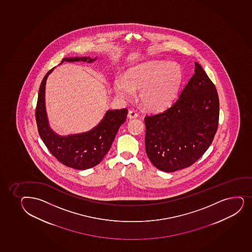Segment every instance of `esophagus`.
<instances>
[{
  "label": "esophagus",
  "mask_w": 252,
  "mask_h": 252,
  "mask_svg": "<svg viewBox=\"0 0 252 252\" xmlns=\"http://www.w3.org/2000/svg\"><path fill=\"white\" fill-rule=\"evenodd\" d=\"M137 117H138V113L134 111L130 110L127 113V118L129 119H136Z\"/></svg>",
  "instance_id": "1"
}]
</instances>
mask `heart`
I'll use <instances>...</instances> for the list:
<instances>
[{
  "label": "heart",
  "instance_id": "b5f03b06",
  "mask_svg": "<svg viewBox=\"0 0 252 252\" xmlns=\"http://www.w3.org/2000/svg\"><path fill=\"white\" fill-rule=\"evenodd\" d=\"M183 80V70L176 63L149 61L128 69L125 77H116L113 91L121 100L129 101L134 91L139 90L142 104L149 110L159 111L173 101Z\"/></svg>",
  "mask_w": 252,
  "mask_h": 252
}]
</instances>
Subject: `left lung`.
Returning <instances> with one entry per match:
<instances>
[{"label":"left lung","mask_w":252,"mask_h":252,"mask_svg":"<svg viewBox=\"0 0 252 252\" xmlns=\"http://www.w3.org/2000/svg\"><path fill=\"white\" fill-rule=\"evenodd\" d=\"M219 115L217 90L203 67L195 62L193 75L171 107L145 117L149 159L165 172L189 167L211 145Z\"/></svg>","instance_id":"obj_1"}]
</instances>
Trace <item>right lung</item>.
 Here are the masks:
<instances>
[{
    "instance_id": "right-lung-1",
    "label": "right lung",
    "mask_w": 252,
    "mask_h": 252,
    "mask_svg": "<svg viewBox=\"0 0 252 252\" xmlns=\"http://www.w3.org/2000/svg\"><path fill=\"white\" fill-rule=\"evenodd\" d=\"M96 57H66L61 61H82L93 63ZM53 68L44 76L38 91L36 107V122L41 139L50 153L63 165L76 170H87L98 165L110 150L116 134L127 117V111L124 109L107 110L97 125L83 133L61 135L53 130L49 125L45 106V86Z\"/></svg>"
}]
</instances>
